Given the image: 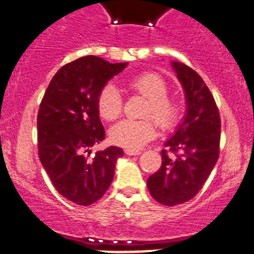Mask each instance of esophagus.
Segmentation results:
<instances>
[{
    "label": "esophagus",
    "mask_w": 254,
    "mask_h": 254,
    "mask_svg": "<svg viewBox=\"0 0 254 254\" xmlns=\"http://www.w3.org/2000/svg\"><path fill=\"white\" fill-rule=\"evenodd\" d=\"M125 153L129 156H137L141 153V151L140 150H129V148H127V150H125Z\"/></svg>",
    "instance_id": "1"
}]
</instances>
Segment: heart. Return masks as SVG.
I'll return each mask as SVG.
<instances>
[{"label": "heart", "mask_w": 254, "mask_h": 254, "mask_svg": "<svg viewBox=\"0 0 254 254\" xmlns=\"http://www.w3.org/2000/svg\"><path fill=\"white\" fill-rule=\"evenodd\" d=\"M130 89L147 99L145 115H152L162 127L175 124L178 107L167 94V84L157 73L145 72L129 81ZM123 101L119 91L112 84H107L98 97L99 114L107 120H114L120 115ZM156 123L150 118L146 119H125L115 124L111 130L112 141L118 146L137 150L156 136Z\"/></svg>", "instance_id": "1"}]
</instances>
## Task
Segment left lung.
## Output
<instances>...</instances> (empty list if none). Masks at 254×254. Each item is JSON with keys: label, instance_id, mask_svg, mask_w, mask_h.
Wrapping results in <instances>:
<instances>
[{"label": "left lung", "instance_id": "obj_1", "mask_svg": "<svg viewBox=\"0 0 254 254\" xmlns=\"http://www.w3.org/2000/svg\"><path fill=\"white\" fill-rule=\"evenodd\" d=\"M186 97V114L161 151L162 165L147 178V188L158 203L175 206L198 194L219 158V109L203 78L189 66L171 63Z\"/></svg>", "mask_w": 254, "mask_h": 254}]
</instances>
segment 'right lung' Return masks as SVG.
I'll list each match as a JSON object with an SVG mask.
<instances>
[{
    "mask_svg": "<svg viewBox=\"0 0 254 254\" xmlns=\"http://www.w3.org/2000/svg\"><path fill=\"white\" fill-rule=\"evenodd\" d=\"M127 63L111 64L84 56L63 66L45 91L38 114V150L56 190L78 205H91L104 195L124 155L117 146L88 158L91 147L103 141L98 97L107 82Z\"/></svg>",
    "mask_w": 254,
    "mask_h": 254,
    "instance_id": "obj_1",
    "label": "right lung"
}]
</instances>
